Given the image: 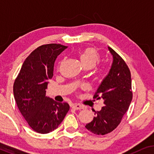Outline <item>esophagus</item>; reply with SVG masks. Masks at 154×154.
<instances>
[{
	"label": "esophagus",
	"mask_w": 154,
	"mask_h": 154,
	"mask_svg": "<svg viewBox=\"0 0 154 154\" xmlns=\"http://www.w3.org/2000/svg\"><path fill=\"white\" fill-rule=\"evenodd\" d=\"M71 107H72V109H75V110H79V109H84V106H83V105H81L80 104H72Z\"/></svg>",
	"instance_id": "esophagus-1"
}]
</instances>
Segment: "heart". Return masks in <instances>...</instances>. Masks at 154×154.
Wrapping results in <instances>:
<instances>
[{"label": "heart", "mask_w": 154, "mask_h": 154, "mask_svg": "<svg viewBox=\"0 0 154 154\" xmlns=\"http://www.w3.org/2000/svg\"><path fill=\"white\" fill-rule=\"evenodd\" d=\"M80 60L82 64L86 68H92L100 62V55L99 52L95 48H87L84 49L79 54ZM107 69L106 67H102L100 69V74L104 75L106 73Z\"/></svg>", "instance_id": "1"}]
</instances>
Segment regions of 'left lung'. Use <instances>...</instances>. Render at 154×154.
Returning <instances> with one entry per match:
<instances>
[{"label": "left lung", "mask_w": 154, "mask_h": 154, "mask_svg": "<svg viewBox=\"0 0 154 154\" xmlns=\"http://www.w3.org/2000/svg\"><path fill=\"white\" fill-rule=\"evenodd\" d=\"M113 56L110 71L103 79L93 98H102L104 106L85 128L92 133L104 135L118 127L127 112L132 99L130 69L121 56L108 47Z\"/></svg>", "instance_id": "obj_1"}]
</instances>
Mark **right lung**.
Masks as SVG:
<instances>
[{
    "label": "right lung",
    "mask_w": 154,
    "mask_h": 154,
    "mask_svg": "<svg viewBox=\"0 0 154 154\" xmlns=\"http://www.w3.org/2000/svg\"><path fill=\"white\" fill-rule=\"evenodd\" d=\"M67 46L47 44L33 50L23 63L13 85L18 109L29 125L41 134L57 129L69 110L66 102L45 96L48 80L53 76L57 57Z\"/></svg>",
    "instance_id": "obj_1"
}]
</instances>
